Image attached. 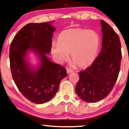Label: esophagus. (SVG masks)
<instances>
[{
    "label": "esophagus",
    "instance_id": "34e87169",
    "mask_svg": "<svg viewBox=\"0 0 129 129\" xmlns=\"http://www.w3.org/2000/svg\"><path fill=\"white\" fill-rule=\"evenodd\" d=\"M73 71L72 70L70 69L69 68H67V74H70V73H73Z\"/></svg>",
    "mask_w": 129,
    "mask_h": 129
}]
</instances>
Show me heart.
<instances>
[{
    "label": "heart",
    "mask_w": 129,
    "mask_h": 129,
    "mask_svg": "<svg viewBox=\"0 0 129 129\" xmlns=\"http://www.w3.org/2000/svg\"><path fill=\"white\" fill-rule=\"evenodd\" d=\"M100 39L93 30L76 28L63 31L58 37L57 44L51 48L52 53L59 63L66 61L70 54L72 66L87 68L92 64L98 52Z\"/></svg>",
    "instance_id": "b5f03b06"
}]
</instances>
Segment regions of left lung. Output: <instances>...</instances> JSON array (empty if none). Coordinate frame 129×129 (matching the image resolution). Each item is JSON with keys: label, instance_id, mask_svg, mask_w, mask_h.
Instances as JSON below:
<instances>
[{"label": "left lung", "instance_id": "left-lung-1", "mask_svg": "<svg viewBox=\"0 0 129 129\" xmlns=\"http://www.w3.org/2000/svg\"><path fill=\"white\" fill-rule=\"evenodd\" d=\"M102 49L92 64L79 73L76 92L86 102H96L107 96L113 89L120 70L121 43L115 31L104 20Z\"/></svg>", "mask_w": 129, "mask_h": 129}]
</instances>
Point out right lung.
<instances>
[{"instance_id":"right-lung-1","label":"right lung","mask_w":129,"mask_h":129,"mask_svg":"<svg viewBox=\"0 0 129 129\" xmlns=\"http://www.w3.org/2000/svg\"><path fill=\"white\" fill-rule=\"evenodd\" d=\"M53 22L27 24L17 33L10 45L13 80L22 95L35 104L51 100L58 92L61 81L67 75L66 68L51 62L46 56L50 52L55 30L52 25ZM29 51H33L40 60L35 68L26 60Z\"/></svg>"}]
</instances>
